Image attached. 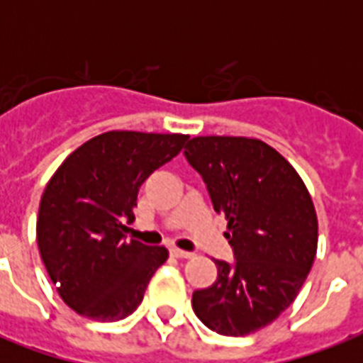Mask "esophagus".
Segmentation results:
<instances>
[{
    "label": "esophagus",
    "mask_w": 363,
    "mask_h": 363,
    "mask_svg": "<svg viewBox=\"0 0 363 363\" xmlns=\"http://www.w3.org/2000/svg\"><path fill=\"white\" fill-rule=\"evenodd\" d=\"M169 252H171V256H173V258H192V256H194L192 252H186V250H181V248H177V247L171 248Z\"/></svg>",
    "instance_id": "34e87169"
}]
</instances>
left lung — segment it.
I'll return each instance as SVG.
<instances>
[{
  "label": "left lung",
  "instance_id": "1",
  "mask_svg": "<svg viewBox=\"0 0 363 363\" xmlns=\"http://www.w3.org/2000/svg\"><path fill=\"white\" fill-rule=\"evenodd\" d=\"M184 156L203 177L235 262L215 259L218 277L196 290L194 313L222 335L265 328L298 298L318 247L311 194L284 156L250 137L190 139Z\"/></svg>",
  "mask_w": 363,
  "mask_h": 363
}]
</instances>
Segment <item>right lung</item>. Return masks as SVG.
I'll return each mask as SVG.
<instances>
[{
  "label": "right lung",
  "mask_w": 363,
  "mask_h": 363,
  "mask_svg": "<svg viewBox=\"0 0 363 363\" xmlns=\"http://www.w3.org/2000/svg\"><path fill=\"white\" fill-rule=\"evenodd\" d=\"M188 135L105 131L73 150L47 182L37 247L60 298L81 316L116 322L143 301L169 252L125 241L139 188L181 152Z\"/></svg>",
  "instance_id": "right-lung-1"
}]
</instances>
